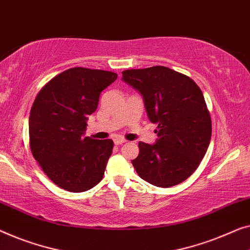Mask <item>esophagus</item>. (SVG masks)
Masks as SVG:
<instances>
[{
    "instance_id": "34e87169",
    "label": "esophagus",
    "mask_w": 250,
    "mask_h": 250,
    "mask_svg": "<svg viewBox=\"0 0 250 250\" xmlns=\"http://www.w3.org/2000/svg\"><path fill=\"white\" fill-rule=\"evenodd\" d=\"M126 142V140L122 139V137H117V139L114 140V143L116 144V146H122V144H124Z\"/></svg>"
}]
</instances>
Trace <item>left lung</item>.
Instances as JSON below:
<instances>
[{
  "label": "left lung",
  "mask_w": 250,
  "mask_h": 250,
  "mask_svg": "<svg viewBox=\"0 0 250 250\" xmlns=\"http://www.w3.org/2000/svg\"><path fill=\"white\" fill-rule=\"evenodd\" d=\"M122 80L143 96L147 116L158 124L154 144L139 143L132 164L137 175L158 187L186 180L198 168L212 135L203 92L189 77L166 66L122 72Z\"/></svg>",
  "instance_id": "obj_1"
}]
</instances>
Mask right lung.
<instances>
[{
  "label": "right lung",
  "instance_id": "right-lung-1",
  "mask_svg": "<svg viewBox=\"0 0 250 250\" xmlns=\"http://www.w3.org/2000/svg\"><path fill=\"white\" fill-rule=\"evenodd\" d=\"M117 79L110 71L72 67L42 86L29 116V144L42 171L72 193L85 191L103 179L113 140L84 136L100 92Z\"/></svg>",
  "mask_w": 250,
  "mask_h": 250
}]
</instances>
